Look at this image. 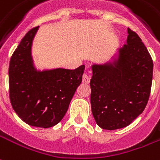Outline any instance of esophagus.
Wrapping results in <instances>:
<instances>
[{
	"label": "esophagus",
	"instance_id": "34e87169",
	"mask_svg": "<svg viewBox=\"0 0 160 160\" xmlns=\"http://www.w3.org/2000/svg\"><path fill=\"white\" fill-rule=\"evenodd\" d=\"M90 80H91V77H90L88 74H83V76H82V82H83V83L88 84L90 82Z\"/></svg>",
	"mask_w": 160,
	"mask_h": 160
}]
</instances>
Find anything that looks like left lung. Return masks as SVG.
<instances>
[{
  "label": "left lung",
  "instance_id": "obj_1",
  "mask_svg": "<svg viewBox=\"0 0 160 160\" xmlns=\"http://www.w3.org/2000/svg\"><path fill=\"white\" fill-rule=\"evenodd\" d=\"M127 43L112 63L92 65L91 105L101 128L125 127L142 113L152 80V58L137 33L128 28Z\"/></svg>",
  "mask_w": 160,
  "mask_h": 160
}]
</instances>
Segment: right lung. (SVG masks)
Returning a JSON list of instances; mask_svg holds the SVG:
<instances>
[{
	"label": "right lung",
	"instance_id": "obj_1",
	"mask_svg": "<svg viewBox=\"0 0 160 160\" xmlns=\"http://www.w3.org/2000/svg\"><path fill=\"white\" fill-rule=\"evenodd\" d=\"M35 27L20 41L10 59L9 97L12 108L32 126L49 128L58 124L82 81L85 65L75 69L37 71L31 57Z\"/></svg>",
	"mask_w": 160,
	"mask_h": 160
}]
</instances>
